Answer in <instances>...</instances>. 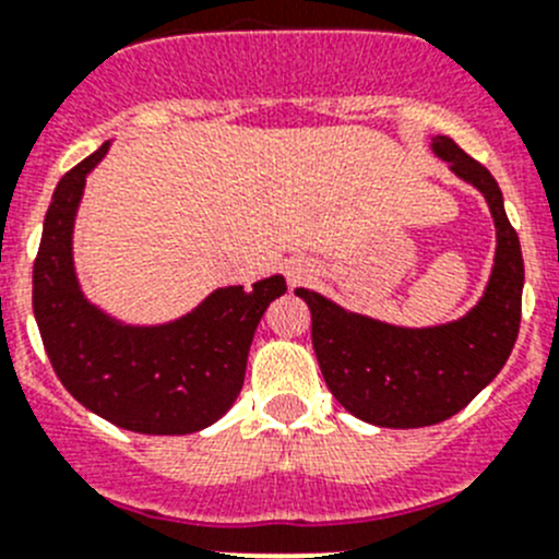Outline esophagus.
I'll list each match as a JSON object with an SVG mask.
<instances>
[{
	"instance_id": "obj_1",
	"label": "esophagus",
	"mask_w": 559,
	"mask_h": 559,
	"mask_svg": "<svg viewBox=\"0 0 559 559\" xmlns=\"http://www.w3.org/2000/svg\"><path fill=\"white\" fill-rule=\"evenodd\" d=\"M311 275V267L304 262H289L286 264V278H289V284H300V281H306Z\"/></svg>"
}]
</instances>
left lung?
<instances>
[{"instance_id":"left-lung-1","label":"left lung","mask_w":559,"mask_h":559,"mask_svg":"<svg viewBox=\"0 0 559 559\" xmlns=\"http://www.w3.org/2000/svg\"><path fill=\"white\" fill-rule=\"evenodd\" d=\"M432 151L491 209L497 255L483 300L447 325L397 328L297 289L311 309V342L328 389L353 416L378 427L438 425L466 408L504 367L521 325L524 259L497 179L452 138L438 134Z\"/></svg>"}]
</instances>
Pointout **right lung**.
I'll return each mask as SVG.
<instances>
[{
  "instance_id": "right-lung-1",
  "label": "right lung",
  "mask_w": 559,
  "mask_h": 559,
  "mask_svg": "<svg viewBox=\"0 0 559 559\" xmlns=\"http://www.w3.org/2000/svg\"><path fill=\"white\" fill-rule=\"evenodd\" d=\"M68 170L51 195L33 267V309L60 383L87 411L123 430L187 436L221 419L245 380L262 314L286 292L281 275L217 289L181 320L156 328L115 322L76 284L71 234L85 176L107 154Z\"/></svg>"
}]
</instances>
